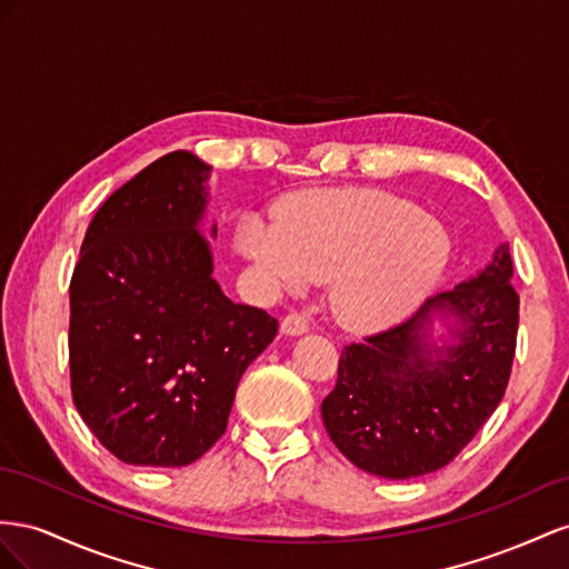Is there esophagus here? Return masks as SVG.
I'll return each instance as SVG.
<instances>
[{"label": "esophagus", "mask_w": 569, "mask_h": 569, "mask_svg": "<svg viewBox=\"0 0 569 569\" xmlns=\"http://www.w3.org/2000/svg\"><path fill=\"white\" fill-rule=\"evenodd\" d=\"M307 329H310V323H307V319L302 315H288L283 321H281V333L283 336H302L307 333Z\"/></svg>", "instance_id": "obj_1"}]
</instances>
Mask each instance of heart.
<instances>
[{"mask_svg": "<svg viewBox=\"0 0 569 569\" xmlns=\"http://www.w3.org/2000/svg\"><path fill=\"white\" fill-rule=\"evenodd\" d=\"M238 252L276 288L329 281V310L352 333H377L410 319L448 267L441 223L379 190H315L286 202L279 223L242 217Z\"/></svg>", "mask_w": 569, "mask_h": 569, "instance_id": "b5f03b06", "label": "heart"}]
</instances>
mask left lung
<instances>
[{
	"label": "left lung",
	"mask_w": 569,
	"mask_h": 569,
	"mask_svg": "<svg viewBox=\"0 0 569 569\" xmlns=\"http://www.w3.org/2000/svg\"><path fill=\"white\" fill-rule=\"evenodd\" d=\"M508 242L491 262L438 293L400 327L340 352L321 419L369 475L412 479L446 467L506 393L519 298Z\"/></svg>",
	"instance_id": "8db88e82"
}]
</instances>
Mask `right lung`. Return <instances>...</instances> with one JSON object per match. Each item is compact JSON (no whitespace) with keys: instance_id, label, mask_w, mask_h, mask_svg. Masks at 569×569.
<instances>
[{"instance_id":"add662e5","label":"right lung","mask_w":569,"mask_h":569,"mask_svg":"<svg viewBox=\"0 0 569 569\" xmlns=\"http://www.w3.org/2000/svg\"><path fill=\"white\" fill-rule=\"evenodd\" d=\"M212 167L176 150L97 209L71 279V391L126 465L186 467L229 425L240 377L279 321L214 279Z\"/></svg>"}]
</instances>
